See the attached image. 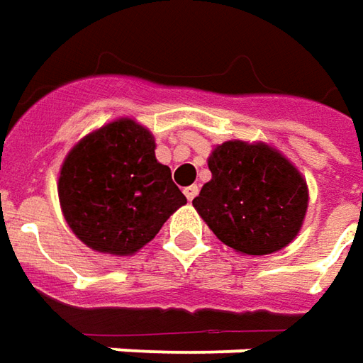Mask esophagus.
I'll use <instances>...</instances> for the list:
<instances>
[{
  "label": "esophagus",
  "instance_id": "esophagus-1",
  "mask_svg": "<svg viewBox=\"0 0 363 363\" xmlns=\"http://www.w3.org/2000/svg\"><path fill=\"white\" fill-rule=\"evenodd\" d=\"M184 194H186V198L189 199V201H191V199L196 198V196H198V194H199V187L198 186L186 187V189H184Z\"/></svg>",
  "mask_w": 363,
  "mask_h": 363
}]
</instances>
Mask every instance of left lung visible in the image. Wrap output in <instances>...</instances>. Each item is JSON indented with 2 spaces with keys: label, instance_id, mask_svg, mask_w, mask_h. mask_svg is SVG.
I'll list each match as a JSON object with an SVG mask.
<instances>
[{
  "label": "left lung",
  "instance_id": "8db88e82",
  "mask_svg": "<svg viewBox=\"0 0 363 363\" xmlns=\"http://www.w3.org/2000/svg\"><path fill=\"white\" fill-rule=\"evenodd\" d=\"M211 179L194 208L218 240L247 255H267L300 233L308 186L298 167L267 143L223 142L208 157Z\"/></svg>",
  "mask_w": 363,
  "mask_h": 363
}]
</instances>
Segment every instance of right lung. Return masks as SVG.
<instances>
[{
	"instance_id": "add662e5",
	"label": "right lung",
	"mask_w": 363,
	"mask_h": 363,
	"mask_svg": "<svg viewBox=\"0 0 363 363\" xmlns=\"http://www.w3.org/2000/svg\"><path fill=\"white\" fill-rule=\"evenodd\" d=\"M63 218L87 247L133 255L186 203L169 167L155 160L152 131L121 118L87 133L63 160Z\"/></svg>"
}]
</instances>
